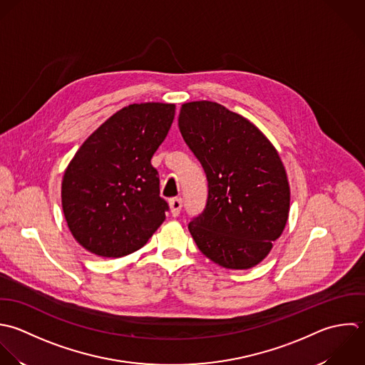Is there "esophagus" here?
I'll return each instance as SVG.
<instances>
[{"mask_svg": "<svg viewBox=\"0 0 365 365\" xmlns=\"http://www.w3.org/2000/svg\"><path fill=\"white\" fill-rule=\"evenodd\" d=\"M182 199L180 197H173L169 200V206H170V212H172V216H179L180 215V210H182Z\"/></svg>", "mask_w": 365, "mask_h": 365, "instance_id": "34e87169", "label": "esophagus"}]
</instances>
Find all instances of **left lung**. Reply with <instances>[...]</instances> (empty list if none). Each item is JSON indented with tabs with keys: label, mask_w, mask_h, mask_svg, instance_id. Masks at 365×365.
I'll return each instance as SVG.
<instances>
[{
	"label": "left lung",
	"mask_w": 365,
	"mask_h": 365,
	"mask_svg": "<svg viewBox=\"0 0 365 365\" xmlns=\"http://www.w3.org/2000/svg\"><path fill=\"white\" fill-rule=\"evenodd\" d=\"M179 130L207 179L203 212L189 223L200 252L226 269H250L284 230L290 187L269 139L226 106L196 101L182 105Z\"/></svg>",
	"instance_id": "1"
}]
</instances>
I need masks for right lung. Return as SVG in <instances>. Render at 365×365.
<instances>
[{"mask_svg": "<svg viewBox=\"0 0 365 365\" xmlns=\"http://www.w3.org/2000/svg\"><path fill=\"white\" fill-rule=\"evenodd\" d=\"M175 118L173 103H133L112 115L78 149L62 180V209L75 240L101 257L146 245L165 220L150 159Z\"/></svg>", "mask_w": 365, "mask_h": 365, "instance_id": "obj_1", "label": "right lung"}]
</instances>
